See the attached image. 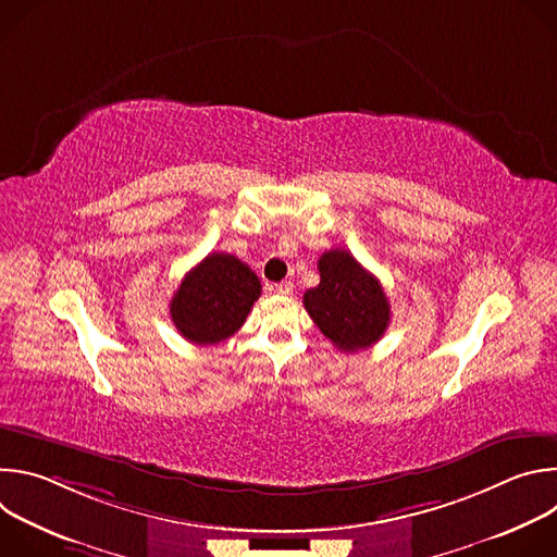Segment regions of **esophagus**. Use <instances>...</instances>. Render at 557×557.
Here are the masks:
<instances>
[{
    "instance_id": "esophagus-1",
    "label": "esophagus",
    "mask_w": 557,
    "mask_h": 557,
    "mask_svg": "<svg viewBox=\"0 0 557 557\" xmlns=\"http://www.w3.org/2000/svg\"><path fill=\"white\" fill-rule=\"evenodd\" d=\"M271 290L277 293V295H290L293 293V282H280V284L271 286Z\"/></svg>"
}]
</instances>
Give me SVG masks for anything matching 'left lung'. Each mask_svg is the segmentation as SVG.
Listing matches in <instances>:
<instances>
[{
	"label": "left lung",
	"mask_w": 557,
	"mask_h": 557,
	"mask_svg": "<svg viewBox=\"0 0 557 557\" xmlns=\"http://www.w3.org/2000/svg\"><path fill=\"white\" fill-rule=\"evenodd\" d=\"M320 284L304 293V308L339 350L357 352L379 342L389 324V301L381 282L348 251L320 258Z\"/></svg>",
	"instance_id": "1"
}]
</instances>
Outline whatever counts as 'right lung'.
<instances>
[{"instance_id": "right-lung-1", "label": "right lung", "mask_w": 557, "mask_h": 557, "mask_svg": "<svg viewBox=\"0 0 557 557\" xmlns=\"http://www.w3.org/2000/svg\"><path fill=\"white\" fill-rule=\"evenodd\" d=\"M260 293L258 275L243 260L228 253H209L174 293L172 322L187 342L213 346L243 329Z\"/></svg>"}]
</instances>
